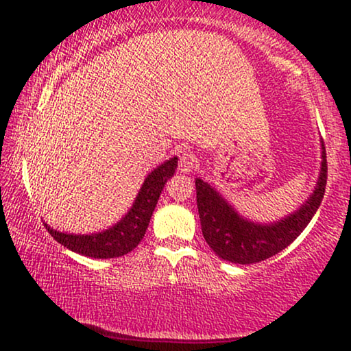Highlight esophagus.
Listing matches in <instances>:
<instances>
[{"instance_id":"obj_1","label":"esophagus","mask_w":351,"mask_h":351,"mask_svg":"<svg viewBox=\"0 0 351 351\" xmlns=\"http://www.w3.org/2000/svg\"><path fill=\"white\" fill-rule=\"evenodd\" d=\"M196 158L191 155V153H182L180 161H179V172L182 174H191L196 167Z\"/></svg>"}]
</instances>
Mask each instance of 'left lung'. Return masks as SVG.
<instances>
[{"label":"left lung","mask_w":351,"mask_h":351,"mask_svg":"<svg viewBox=\"0 0 351 351\" xmlns=\"http://www.w3.org/2000/svg\"><path fill=\"white\" fill-rule=\"evenodd\" d=\"M321 171L310 198L295 213L273 223H256L239 215L232 204L203 179H196V204L203 237L209 247L232 263L262 262L286 249L304 232L318 210L328 182V161L321 141Z\"/></svg>","instance_id":"obj_1"}]
</instances>
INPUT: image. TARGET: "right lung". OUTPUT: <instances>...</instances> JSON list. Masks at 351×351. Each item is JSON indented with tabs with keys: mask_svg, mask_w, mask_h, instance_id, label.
<instances>
[{
	"mask_svg": "<svg viewBox=\"0 0 351 351\" xmlns=\"http://www.w3.org/2000/svg\"><path fill=\"white\" fill-rule=\"evenodd\" d=\"M177 169V158H171L153 169L147 176L142 189L138 190L136 201L128 214L104 232L90 233V234H75V233H62L46 225L47 232L57 243L70 249V251L78 252L81 256L93 258H114L121 257L124 254L131 252L134 247L141 243L145 234L148 223H150L152 214L156 208L158 199L166 182L174 176Z\"/></svg>",
	"mask_w": 351,
	"mask_h": 351,
	"instance_id": "right-lung-1",
	"label": "right lung"
}]
</instances>
